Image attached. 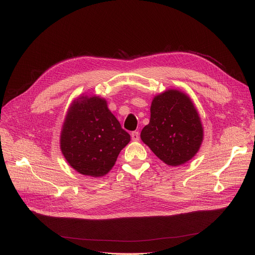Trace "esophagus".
<instances>
[{"label":"esophagus","mask_w":255,"mask_h":255,"mask_svg":"<svg viewBox=\"0 0 255 255\" xmlns=\"http://www.w3.org/2000/svg\"><path fill=\"white\" fill-rule=\"evenodd\" d=\"M131 138H132V140L137 141L139 139V133H138V131L131 132Z\"/></svg>","instance_id":"esophagus-1"}]
</instances>
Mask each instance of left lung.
I'll return each instance as SVG.
<instances>
[{
    "mask_svg": "<svg viewBox=\"0 0 255 255\" xmlns=\"http://www.w3.org/2000/svg\"><path fill=\"white\" fill-rule=\"evenodd\" d=\"M140 138L169 166L189 161L204 139L203 125L190 97L175 89L155 96L150 123L141 130Z\"/></svg>",
    "mask_w": 255,
    "mask_h": 255,
    "instance_id": "left-lung-1",
    "label": "left lung"
}]
</instances>
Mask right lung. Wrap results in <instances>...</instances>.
Instances as JSON below:
<instances>
[{
	"mask_svg": "<svg viewBox=\"0 0 255 255\" xmlns=\"http://www.w3.org/2000/svg\"><path fill=\"white\" fill-rule=\"evenodd\" d=\"M61 151L72 168L102 177L115 165L130 135L99 96H82L67 113L61 131Z\"/></svg>",
	"mask_w": 255,
	"mask_h": 255,
	"instance_id": "add662e5",
	"label": "right lung"
}]
</instances>
